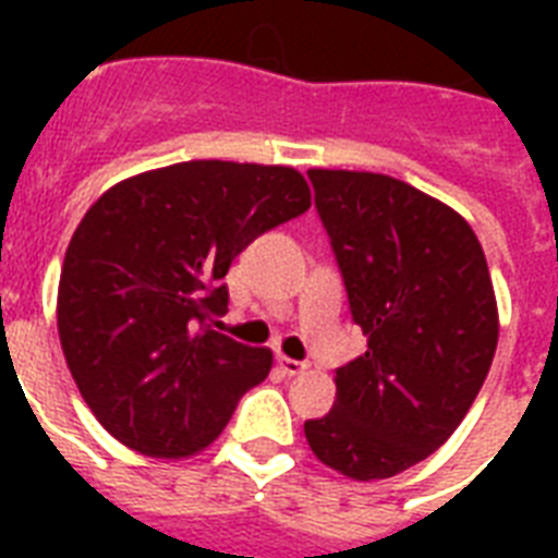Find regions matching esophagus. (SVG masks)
Returning a JSON list of instances; mask_svg holds the SVG:
<instances>
[{"label":"esophagus","mask_w":558,"mask_h":558,"mask_svg":"<svg viewBox=\"0 0 558 558\" xmlns=\"http://www.w3.org/2000/svg\"><path fill=\"white\" fill-rule=\"evenodd\" d=\"M278 367H280V373H283V376H298V373L306 371L304 362H298V359L283 356V353H280V356H278Z\"/></svg>","instance_id":"1"}]
</instances>
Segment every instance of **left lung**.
I'll return each mask as SVG.
<instances>
[{
  "instance_id": "left-lung-1",
  "label": "left lung",
  "mask_w": 558,
  "mask_h": 558,
  "mask_svg": "<svg viewBox=\"0 0 558 558\" xmlns=\"http://www.w3.org/2000/svg\"><path fill=\"white\" fill-rule=\"evenodd\" d=\"M350 315L367 350L306 420L315 458L353 481L405 472L449 440L498 344L484 248L449 205L381 173L310 170Z\"/></svg>"
}]
</instances>
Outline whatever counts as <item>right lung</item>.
Listing matches in <instances>:
<instances>
[{
	"instance_id": "add662e5",
	"label": "right lung",
	"mask_w": 558,
	"mask_h": 558,
	"mask_svg": "<svg viewBox=\"0 0 558 558\" xmlns=\"http://www.w3.org/2000/svg\"><path fill=\"white\" fill-rule=\"evenodd\" d=\"M310 208L292 168L182 161L100 196L65 248L57 330L81 397L116 440L187 458L219 437L269 350L210 330L228 266Z\"/></svg>"
}]
</instances>
